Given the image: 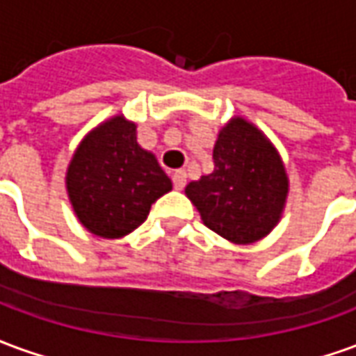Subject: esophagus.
I'll use <instances>...</instances> for the list:
<instances>
[{"mask_svg":"<svg viewBox=\"0 0 356 356\" xmlns=\"http://www.w3.org/2000/svg\"><path fill=\"white\" fill-rule=\"evenodd\" d=\"M186 185V171L185 170H177L173 173V186L177 188V191H183Z\"/></svg>","mask_w":356,"mask_h":356,"instance_id":"esophagus-1","label":"esophagus"}]
</instances>
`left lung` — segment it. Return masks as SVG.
Returning a JSON list of instances; mask_svg holds the SVG:
<instances>
[{"label":"left lung","instance_id":"left-lung-1","mask_svg":"<svg viewBox=\"0 0 356 356\" xmlns=\"http://www.w3.org/2000/svg\"><path fill=\"white\" fill-rule=\"evenodd\" d=\"M204 225L232 244H252L280 221L288 175L273 143L244 118H232L213 147V171L188 183Z\"/></svg>","mask_w":356,"mask_h":356}]
</instances>
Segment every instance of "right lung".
<instances>
[{
  "mask_svg": "<svg viewBox=\"0 0 356 356\" xmlns=\"http://www.w3.org/2000/svg\"><path fill=\"white\" fill-rule=\"evenodd\" d=\"M137 125L114 116L76 148L66 191L80 223L102 238H122L145 223L150 206L171 191L152 152L139 147Z\"/></svg>",
  "mask_w": 356,
  "mask_h": 356,
  "instance_id": "right-lung-1",
  "label": "right lung"
}]
</instances>
